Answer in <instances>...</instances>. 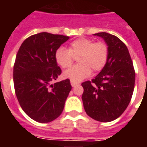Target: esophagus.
Instances as JSON below:
<instances>
[{"label":"esophagus","mask_w":147,"mask_h":147,"mask_svg":"<svg viewBox=\"0 0 147 147\" xmlns=\"http://www.w3.org/2000/svg\"><path fill=\"white\" fill-rule=\"evenodd\" d=\"M71 86H77V85H79V83H76V82H73V81H71Z\"/></svg>","instance_id":"1"}]
</instances>
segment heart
<instances>
[{"label": "heart", "instance_id": "obj_1", "mask_svg": "<svg viewBox=\"0 0 147 147\" xmlns=\"http://www.w3.org/2000/svg\"><path fill=\"white\" fill-rule=\"evenodd\" d=\"M108 45L104 42H96L91 39L79 38L70 44L69 49L60 47L55 53L56 61L61 67L71 66L74 57H78L80 64L74 65L64 72V77L73 82H80L88 77L91 69L102 70L108 59Z\"/></svg>", "mask_w": 147, "mask_h": 147}]
</instances>
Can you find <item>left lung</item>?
Listing matches in <instances>:
<instances>
[{
	"label": "left lung",
	"mask_w": 147,
	"mask_h": 147,
	"mask_svg": "<svg viewBox=\"0 0 147 147\" xmlns=\"http://www.w3.org/2000/svg\"><path fill=\"white\" fill-rule=\"evenodd\" d=\"M94 35L101 37L108 45V59L94 79L82 83V100L90 117L100 122H110L129 105L136 73L128 49L120 38L106 32Z\"/></svg>",
	"instance_id": "left-lung-1"
}]
</instances>
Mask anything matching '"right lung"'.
<instances>
[{
  "mask_svg": "<svg viewBox=\"0 0 147 147\" xmlns=\"http://www.w3.org/2000/svg\"><path fill=\"white\" fill-rule=\"evenodd\" d=\"M69 37L47 32L27 38L19 49L13 68L15 91L21 108L39 123H49L63 112L71 90L70 80L52 84L61 74L55 53Z\"/></svg>",
  "mask_w": 147,
  "mask_h": 147,
  "instance_id": "add662e5",
  "label": "right lung"
}]
</instances>
